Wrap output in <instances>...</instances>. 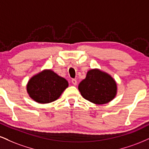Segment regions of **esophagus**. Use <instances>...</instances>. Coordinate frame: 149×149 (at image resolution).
Listing matches in <instances>:
<instances>
[{
  "label": "esophagus",
  "instance_id": "1",
  "mask_svg": "<svg viewBox=\"0 0 149 149\" xmlns=\"http://www.w3.org/2000/svg\"><path fill=\"white\" fill-rule=\"evenodd\" d=\"M71 82H72V84H73V85H77V80L76 79L71 80Z\"/></svg>",
  "mask_w": 149,
  "mask_h": 149
}]
</instances>
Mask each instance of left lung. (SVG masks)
Returning a JSON list of instances; mask_svg holds the SVG:
<instances>
[{
  "label": "left lung",
  "instance_id": "8db88e82",
  "mask_svg": "<svg viewBox=\"0 0 149 149\" xmlns=\"http://www.w3.org/2000/svg\"><path fill=\"white\" fill-rule=\"evenodd\" d=\"M82 97L93 103H107L115 97L117 87L112 77L98 69H91L78 85Z\"/></svg>",
  "mask_w": 149,
  "mask_h": 149
}]
</instances>
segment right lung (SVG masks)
Segmentation results:
<instances>
[{
  "mask_svg": "<svg viewBox=\"0 0 149 149\" xmlns=\"http://www.w3.org/2000/svg\"><path fill=\"white\" fill-rule=\"evenodd\" d=\"M69 86L67 80L52 70H44L30 78L27 84L30 97L39 103L55 101Z\"/></svg>",
  "mask_w": 149,
  "mask_h": 149,
  "instance_id": "add662e5",
  "label": "right lung"
}]
</instances>
